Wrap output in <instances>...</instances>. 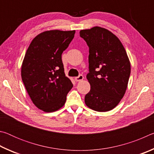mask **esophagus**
I'll return each mask as SVG.
<instances>
[{"label": "esophagus", "mask_w": 154, "mask_h": 154, "mask_svg": "<svg viewBox=\"0 0 154 154\" xmlns=\"http://www.w3.org/2000/svg\"><path fill=\"white\" fill-rule=\"evenodd\" d=\"M83 79V76L82 75H79L78 77H76L75 78V80L76 82H81V81Z\"/></svg>", "instance_id": "esophagus-1"}]
</instances>
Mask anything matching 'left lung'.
<instances>
[{
    "mask_svg": "<svg viewBox=\"0 0 154 154\" xmlns=\"http://www.w3.org/2000/svg\"><path fill=\"white\" fill-rule=\"evenodd\" d=\"M89 47L90 91L85 96L88 107L99 112L109 111L123 98L130 75V63L123 45L105 28L95 26L79 32Z\"/></svg>",
    "mask_w": 154,
    "mask_h": 154,
    "instance_id": "left-lung-1",
    "label": "left lung"
}]
</instances>
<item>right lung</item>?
Listing matches in <instances>:
<instances>
[{"instance_id":"right-lung-1","label":"right lung","mask_w":154,"mask_h":154,"mask_svg":"<svg viewBox=\"0 0 154 154\" xmlns=\"http://www.w3.org/2000/svg\"><path fill=\"white\" fill-rule=\"evenodd\" d=\"M75 31H45L34 38L22 65V82L36 107L45 112L63 106L73 86L64 73L62 54Z\"/></svg>"}]
</instances>
